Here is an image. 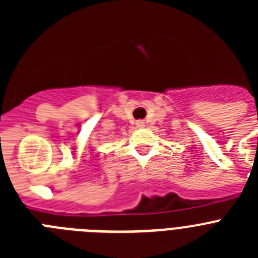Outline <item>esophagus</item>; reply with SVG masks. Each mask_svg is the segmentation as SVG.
Instances as JSON below:
<instances>
[{"mask_svg": "<svg viewBox=\"0 0 258 258\" xmlns=\"http://www.w3.org/2000/svg\"><path fill=\"white\" fill-rule=\"evenodd\" d=\"M137 126L143 127L145 126V121H143V120H138V121H137Z\"/></svg>", "mask_w": 258, "mask_h": 258, "instance_id": "obj_1", "label": "esophagus"}]
</instances>
